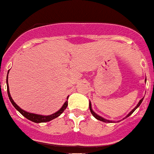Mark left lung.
Here are the masks:
<instances>
[{"instance_id": "left-lung-1", "label": "left lung", "mask_w": 154, "mask_h": 154, "mask_svg": "<svg viewBox=\"0 0 154 154\" xmlns=\"http://www.w3.org/2000/svg\"><path fill=\"white\" fill-rule=\"evenodd\" d=\"M143 99H144V98H142V99H140V102H139V103H138V104H137V106H136V107H135V108L133 109V110H132V111H131V112H130V113H129L128 115V116H126V118H127V117H128L129 116H131V115H132V114L133 113V112H134L135 110H136V109H137L140 105V103H142ZM90 112H91V114H92L93 116H94V118H96V119H98V120H100V121H103V122H105V123H109V122H112V121H109V120H106V119H103V118H102L101 116H98V115H97V114H96L95 112H94V111H93L92 108H91V103H90Z\"/></svg>"}]
</instances>
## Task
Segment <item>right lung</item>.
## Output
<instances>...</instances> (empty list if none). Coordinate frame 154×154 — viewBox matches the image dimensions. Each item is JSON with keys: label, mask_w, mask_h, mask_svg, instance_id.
<instances>
[{"label": "right lung", "mask_w": 154, "mask_h": 154, "mask_svg": "<svg viewBox=\"0 0 154 154\" xmlns=\"http://www.w3.org/2000/svg\"><path fill=\"white\" fill-rule=\"evenodd\" d=\"M6 82H7V84H8V76H7ZM7 92H8V96H9V100H10V102H11V103L13 104V106H14L15 108L17 109V111H19L20 113L22 114V116H24V117H26V119H28L29 120H30V121L35 122V123H45V122H48L50 121V120H52V119H56V118H57L58 116H60V115L64 112V110L66 109L67 106H68V102L66 101L61 108L57 112L52 114V115H51V116H40V115H36V114L29 113V112H26V111H23L22 109L20 108L19 106H17L14 102L13 98H12L11 96H10V94H9V85H8V87H7Z\"/></svg>", "instance_id": "right-lung-1"}]
</instances>
